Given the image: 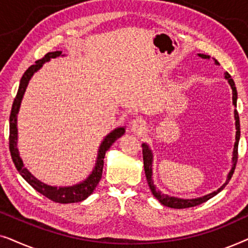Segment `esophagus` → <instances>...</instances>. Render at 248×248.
<instances>
[{
	"mask_svg": "<svg viewBox=\"0 0 248 248\" xmlns=\"http://www.w3.org/2000/svg\"><path fill=\"white\" fill-rule=\"evenodd\" d=\"M130 128L133 133H141V132L144 131L145 128V123L142 118H133L130 123Z\"/></svg>",
	"mask_w": 248,
	"mask_h": 248,
	"instance_id": "obj_1",
	"label": "esophagus"
}]
</instances>
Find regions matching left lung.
<instances>
[{
	"mask_svg": "<svg viewBox=\"0 0 248 248\" xmlns=\"http://www.w3.org/2000/svg\"><path fill=\"white\" fill-rule=\"evenodd\" d=\"M200 57H202V59H209L208 55H204V54H199ZM218 64V62H216ZM225 78L227 80H228V82L230 84V87H232V103L233 105L236 106V101H237V90H236V87H235V82H233V80L232 79V77H230V74L228 72L225 73ZM235 120H236V142H235V148H233V157H232V170H230L229 175H228V178H227V181L225 184H223L221 187L219 189H217L216 192L213 193H210V194L205 195V196H202V198H199V199H192V200H183V199H177V198H174V196H168V195H165V194H161L160 192L157 191L154 185V182H152V170H151V167H152V152L149 147L145 143L142 144V155H143V164H144V172H145V177H147V181H148V184H149V187H150L152 194L155 199L158 200L159 202L161 203V204H164L165 206H169V208H172V209H186V208H192V206H196L199 204H201V203L208 201L213 196L218 194L220 191H222L223 187L228 184V182L230 181V178H232V176L233 174V171H235V168H236V164H237V159H238V142H239V137H240V125H239V116H238V111L237 109H235Z\"/></svg>",
	"mask_w": 248,
	"mask_h": 248,
	"instance_id": "obj_1",
	"label": "left lung"
}]
</instances>
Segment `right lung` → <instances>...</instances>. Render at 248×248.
Masks as SVG:
<instances>
[{"instance_id": "obj_1", "label": "right lung", "mask_w": 248, "mask_h": 248, "mask_svg": "<svg viewBox=\"0 0 248 248\" xmlns=\"http://www.w3.org/2000/svg\"><path fill=\"white\" fill-rule=\"evenodd\" d=\"M62 52L61 50H55V52H49L47 53L43 59L36 61L35 64H32L31 66L28 67V70L26 71L23 74L21 80H20V86L18 89V93L13 101L12 108H11V114H10V135H9V148L10 152H11L12 161L15 164L16 170L19 171V174L36 189L37 192H39L40 194L46 196L47 199H49L50 201L56 202V203H62V204H67V203H76L81 202L83 200H86L91 193L93 192V189L96 188V186L99 183L101 175H103V167H104V158L106 151L111 147V144L117 140L118 138H121L124 134L125 128L124 127H118L116 130H114L111 133H109L105 138L103 143L100 145L99 154H98L97 158V164L94 167L93 174L88 177L86 181L77 184L74 186H69V187H54V186H49L42 183L38 179L33 177L30 172L27 170L23 166V162L19 155V151L16 149V135H18V130H16V114L19 111L20 103L25 93L26 88L28 86V82L30 78L32 77V74L38 71L40 67L43 66V64L45 62H48L50 59H55V57L60 56Z\"/></svg>"}]
</instances>
